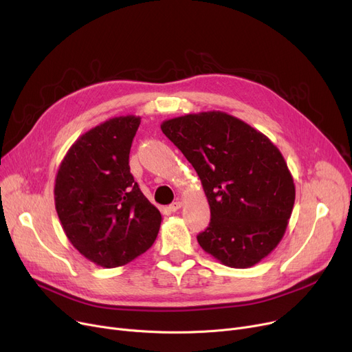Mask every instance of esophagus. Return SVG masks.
<instances>
[{"instance_id": "1", "label": "esophagus", "mask_w": 352, "mask_h": 352, "mask_svg": "<svg viewBox=\"0 0 352 352\" xmlns=\"http://www.w3.org/2000/svg\"><path fill=\"white\" fill-rule=\"evenodd\" d=\"M181 207H182V202H181V201H175V202H173V204L168 207V210H170L171 212H175V211H178Z\"/></svg>"}]
</instances>
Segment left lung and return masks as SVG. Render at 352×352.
Listing matches in <instances>:
<instances>
[{"mask_svg":"<svg viewBox=\"0 0 352 352\" xmlns=\"http://www.w3.org/2000/svg\"><path fill=\"white\" fill-rule=\"evenodd\" d=\"M207 195L211 221L197 239L231 268L260 263L283 239L295 201L287 162L267 135L223 111L161 124Z\"/></svg>","mask_w":352,"mask_h":352,"instance_id":"8db88e82","label":"left lung"}]
</instances>
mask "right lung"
<instances>
[{"label": "right lung", "mask_w": 352, "mask_h": 352, "mask_svg": "<svg viewBox=\"0 0 352 352\" xmlns=\"http://www.w3.org/2000/svg\"><path fill=\"white\" fill-rule=\"evenodd\" d=\"M140 122V117L122 116L91 128L71 145L55 177V210L67 238L104 268L144 254L162 221L129 171Z\"/></svg>", "instance_id": "obj_1"}]
</instances>
